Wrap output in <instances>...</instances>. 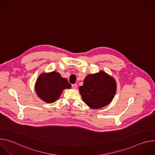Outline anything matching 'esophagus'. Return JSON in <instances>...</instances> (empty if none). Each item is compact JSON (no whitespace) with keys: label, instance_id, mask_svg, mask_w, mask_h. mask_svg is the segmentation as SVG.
Here are the masks:
<instances>
[{"label":"esophagus","instance_id":"esophagus-1","mask_svg":"<svg viewBox=\"0 0 155 155\" xmlns=\"http://www.w3.org/2000/svg\"><path fill=\"white\" fill-rule=\"evenodd\" d=\"M72 87L73 88V89H76V88L77 87V84H74L72 85Z\"/></svg>","mask_w":155,"mask_h":155}]
</instances>
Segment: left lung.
<instances>
[{
  "mask_svg": "<svg viewBox=\"0 0 155 155\" xmlns=\"http://www.w3.org/2000/svg\"><path fill=\"white\" fill-rule=\"evenodd\" d=\"M117 91L114 78L103 71L87 75L79 92L83 102L91 108L99 109L107 106L113 100Z\"/></svg>",
  "mask_w": 155,
  "mask_h": 155,
  "instance_id": "1",
  "label": "left lung"
}]
</instances>
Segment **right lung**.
Listing matches in <instances>:
<instances>
[{
	"mask_svg": "<svg viewBox=\"0 0 155 155\" xmlns=\"http://www.w3.org/2000/svg\"><path fill=\"white\" fill-rule=\"evenodd\" d=\"M35 91L38 97L47 103H53L59 99L63 90L70 89L71 84L56 71L41 73L35 83Z\"/></svg>",
	"mask_w": 155,
	"mask_h": 155,
	"instance_id": "1",
	"label": "right lung"
}]
</instances>
